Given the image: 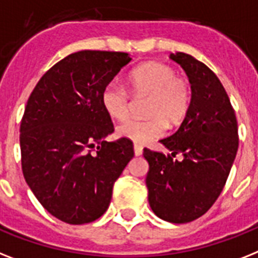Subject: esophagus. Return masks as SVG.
Instances as JSON below:
<instances>
[{
	"label": "esophagus",
	"instance_id": "1",
	"mask_svg": "<svg viewBox=\"0 0 258 258\" xmlns=\"http://www.w3.org/2000/svg\"><path fill=\"white\" fill-rule=\"evenodd\" d=\"M142 150H144V148H142L141 145L134 144V154H136V155H141L142 154Z\"/></svg>",
	"mask_w": 258,
	"mask_h": 258
}]
</instances>
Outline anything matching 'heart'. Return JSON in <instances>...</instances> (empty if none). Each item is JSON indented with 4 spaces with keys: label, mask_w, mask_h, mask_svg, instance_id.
Wrapping results in <instances>:
<instances>
[{
    "label": "heart",
    "mask_w": 258,
    "mask_h": 258,
    "mask_svg": "<svg viewBox=\"0 0 258 258\" xmlns=\"http://www.w3.org/2000/svg\"><path fill=\"white\" fill-rule=\"evenodd\" d=\"M127 84L134 96H148V118H129L117 126L118 137L136 144H146L165 133L167 124L178 126L186 118L192 101V91L186 79L176 76L175 70L161 61H148L127 75ZM106 113L124 120L131 109V96L120 84L108 83L101 92Z\"/></svg>",
    "instance_id": "1"
}]
</instances>
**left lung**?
<instances>
[{
    "mask_svg": "<svg viewBox=\"0 0 258 258\" xmlns=\"http://www.w3.org/2000/svg\"><path fill=\"white\" fill-rule=\"evenodd\" d=\"M186 71L192 101L179 129L161 140L170 154L144 149L149 204L158 218L190 223L212 207L239 148L237 120L219 78L191 55H170ZM182 158L176 159V155Z\"/></svg>",
    "mask_w": 258,
    "mask_h": 258,
    "instance_id": "left-lung-1",
    "label": "left lung"
}]
</instances>
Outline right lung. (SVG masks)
I'll return each instance as SVG.
<instances>
[{
  "mask_svg": "<svg viewBox=\"0 0 258 258\" xmlns=\"http://www.w3.org/2000/svg\"><path fill=\"white\" fill-rule=\"evenodd\" d=\"M132 59L126 52L84 50L40 78L21 121V162L39 203L59 220L84 224L108 210L112 190L134 157L101 104L104 87Z\"/></svg>",
  "mask_w": 258,
  "mask_h": 258,
  "instance_id": "right-lung-1",
  "label": "right lung"
}]
</instances>
